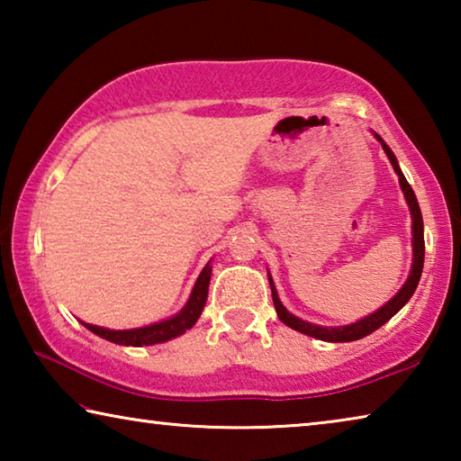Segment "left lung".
Segmentation results:
<instances>
[{
    "label": "left lung",
    "mask_w": 461,
    "mask_h": 461,
    "mask_svg": "<svg viewBox=\"0 0 461 461\" xmlns=\"http://www.w3.org/2000/svg\"><path fill=\"white\" fill-rule=\"evenodd\" d=\"M374 138L378 140L382 144V150L386 152L390 165H393L396 176H399V185H401V191L404 194V201H407L409 205V212H411V230H412V264H411V272L407 280H404V285L399 288V293H396L393 299H390L386 305H382L380 309L374 311V313L366 315L362 319H357L354 323H348V325H339V327H325V325H315V323H309V321H303L301 317H296L293 313H288L286 307L280 303L278 299V293H276V286H275V280H272L270 272H268V283H270V291H272V301H275V309H276V315L280 321L285 325L291 327L294 331H301L309 335V338H315V339H321V341H331V343H341V341H356V339H362L366 335H370L378 330V327L384 325L388 319H393L399 311L407 305L409 299L415 293V288L420 280V272H423V260H425V240H423V215H420V207H419V201L415 197V191L411 189V185L407 183V178H404L402 170L399 167V160H396L394 152L390 150L388 144L382 140L376 131H372Z\"/></svg>",
    "instance_id": "left-lung-1"
}]
</instances>
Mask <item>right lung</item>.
Returning a JSON list of instances; mask_svg holds the SVG:
<instances>
[{"instance_id": "obj_1", "label": "right lung", "mask_w": 461, "mask_h": 461, "mask_svg": "<svg viewBox=\"0 0 461 461\" xmlns=\"http://www.w3.org/2000/svg\"><path fill=\"white\" fill-rule=\"evenodd\" d=\"M212 260L205 264V268L201 270V275L194 280V286L191 291L189 301L185 303V307L178 311L176 315L162 319L144 327H134V330H107V327L91 325L81 321L89 331H93L99 338H104L118 346H131V348H142V346H154V343H165L168 339H175L178 335H183L186 330L197 323V319L203 313V307L207 303L209 293V280H212Z\"/></svg>"}]
</instances>
